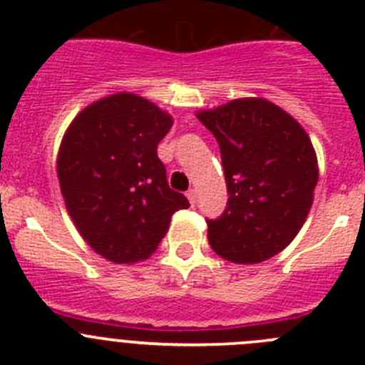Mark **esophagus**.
<instances>
[{"label":"esophagus","instance_id":"esophagus-1","mask_svg":"<svg viewBox=\"0 0 365 365\" xmlns=\"http://www.w3.org/2000/svg\"><path fill=\"white\" fill-rule=\"evenodd\" d=\"M186 197H188L190 205L193 206L197 202V192H195V190H188V192H186Z\"/></svg>","mask_w":365,"mask_h":365}]
</instances>
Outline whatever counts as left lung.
I'll use <instances>...</instances> for the list:
<instances>
[{
	"label": "left lung",
	"instance_id": "left-lung-1",
	"mask_svg": "<svg viewBox=\"0 0 365 365\" xmlns=\"http://www.w3.org/2000/svg\"><path fill=\"white\" fill-rule=\"evenodd\" d=\"M221 150L228 201L208 221V241L222 259L252 265L276 256L307 219L318 159L307 131L265 98H237L197 111Z\"/></svg>",
	"mask_w": 365,
	"mask_h": 365
}]
</instances>
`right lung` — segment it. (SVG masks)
I'll return each instance as SVG.
<instances>
[{
	"label": "right lung",
	"mask_w": 365,
	"mask_h": 365,
	"mask_svg": "<svg viewBox=\"0 0 365 365\" xmlns=\"http://www.w3.org/2000/svg\"><path fill=\"white\" fill-rule=\"evenodd\" d=\"M170 113L133 93L96 100L74 117L58 150L66 208L89 247L118 265L148 259L188 199L168 186L157 146Z\"/></svg>",
	"instance_id": "obj_1"
}]
</instances>
